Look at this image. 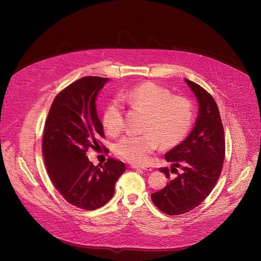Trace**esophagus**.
Masks as SVG:
<instances>
[{"label": "esophagus", "mask_w": 261, "mask_h": 261, "mask_svg": "<svg viewBox=\"0 0 261 261\" xmlns=\"http://www.w3.org/2000/svg\"><path fill=\"white\" fill-rule=\"evenodd\" d=\"M132 168H135V169H142V170H146V171H152V168H151V167L143 166V165H137V164H132Z\"/></svg>", "instance_id": "obj_1"}]
</instances>
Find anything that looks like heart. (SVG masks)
Returning a JSON list of instances; mask_svg holds the SVG:
<instances>
[{
	"label": "heart",
	"mask_w": 261,
	"mask_h": 261,
	"mask_svg": "<svg viewBox=\"0 0 261 261\" xmlns=\"http://www.w3.org/2000/svg\"><path fill=\"white\" fill-rule=\"evenodd\" d=\"M119 98L112 99L103 112V125L111 136L123 129L124 109L120 99L133 108L147 111L144 125L146 133L125 135L114 147L119 157L132 163H145L161 143L166 148L178 145L191 126V102L182 96H172L168 89L154 82L135 86L122 92Z\"/></svg>",
	"instance_id": "obj_1"
}]
</instances>
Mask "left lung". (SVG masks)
Returning a JSON list of instances; mask_svg holds the SVG:
<instances>
[{
	"label": "left lung",
	"mask_w": 261,
	"mask_h": 261,
	"mask_svg": "<svg viewBox=\"0 0 261 261\" xmlns=\"http://www.w3.org/2000/svg\"><path fill=\"white\" fill-rule=\"evenodd\" d=\"M198 101V116L190 135L165 159L171 169L159 168L169 179L167 185L151 194L154 204L163 213L178 216L196 207L212 192L225 160L224 127L214 97L198 84L185 79ZM180 169L177 171V168ZM176 173L175 177L171 173Z\"/></svg>",
	"instance_id": "8db88e82"
}]
</instances>
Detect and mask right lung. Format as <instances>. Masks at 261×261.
<instances>
[{
	"instance_id": "1",
	"label": "right lung",
	"mask_w": 261,
	"mask_h": 261,
	"mask_svg": "<svg viewBox=\"0 0 261 261\" xmlns=\"http://www.w3.org/2000/svg\"><path fill=\"white\" fill-rule=\"evenodd\" d=\"M108 80L88 76L62 90L43 129L42 155L49 178L69 203L86 211L107 203L115 182L125 171V165L113 158L94 166L86 156L88 149L100 147L99 138H105L95 102ZM104 151L108 153L105 147Z\"/></svg>"
}]
</instances>
